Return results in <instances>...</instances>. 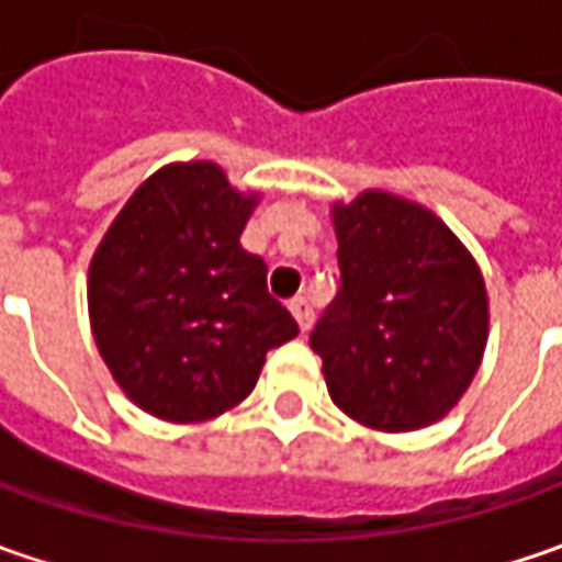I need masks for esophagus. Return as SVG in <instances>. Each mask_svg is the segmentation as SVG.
<instances>
[{
  "instance_id": "34e87169",
  "label": "esophagus",
  "mask_w": 562,
  "mask_h": 562,
  "mask_svg": "<svg viewBox=\"0 0 562 562\" xmlns=\"http://www.w3.org/2000/svg\"><path fill=\"white\" fill-rule=\"evenodd\" d=\"M291 313L296 318V325H300V335H310V328H313V306H310V300L306 296L293 300Z\"/></svg>"
}]
</instances>
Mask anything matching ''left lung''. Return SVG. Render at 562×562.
I'll return each instance as SVG.
<instances>
[{"label":"left lung","instance_id":"left-lung-1","mask_svg":"<svg viewBox=\"0 0 562 562\" xmlns=\"http://www.w3.org/2000/svg\"><path fill=\"white\" fill-rule=\"evenodd\" d=\"M340 291L310 347L337 406L378 431L443 419L487 344L485 278L425 205L384 190L331 205Z\"/></svg>","mask_w":562,"mask_h":562}]
</instances>
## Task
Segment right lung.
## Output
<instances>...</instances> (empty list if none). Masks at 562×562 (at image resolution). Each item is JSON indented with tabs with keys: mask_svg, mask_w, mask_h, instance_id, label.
<instances>
[{
	"mask_svg": "<svg viewBox=\"0 0 562 562\" xmlns=\"http://www.w3.org/2000/svg\"><path fill=\"white\" fill-rule=\"evenodd\" d=\"M256 203L215 162L165 165L93 252V337L143 413L215 419L249 397L271 347L300 335L269 296L266 262L240 247Z\"/></svg>",
	"mask_w": 562,
	"mask_h": 562,
	"instance_id": "add662e5",
	"label": "right lung"
}]
</instances>
